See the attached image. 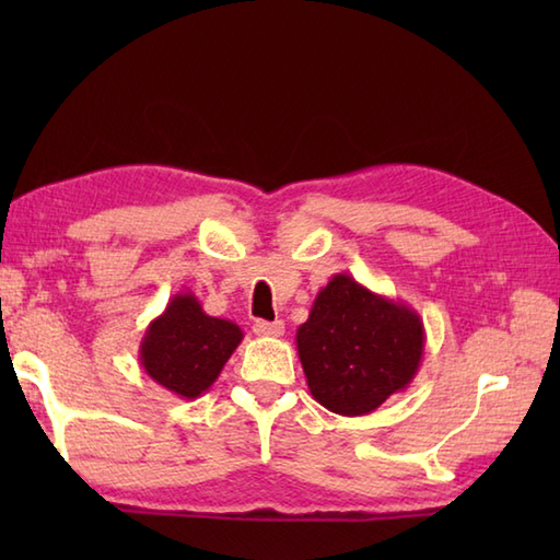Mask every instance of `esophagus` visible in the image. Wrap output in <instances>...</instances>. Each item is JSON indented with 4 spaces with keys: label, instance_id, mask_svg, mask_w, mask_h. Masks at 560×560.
Segmentation results:
<instances>
[{
    "label": "esophagus",
    "instance_id": "34e87169",
    "mask_svg": "<svg viewBox=\"0 0 560 560\" xmlns=\"http://www.w3.org/2000/svg\"><path fill=\"white\" fill-rule=\"evenodd\" d=\"M253 331L257 337H281L283 335V323L281 319H273V323H267V319H257L253 325Z\"/></svg>",
    "mask_w": 560,
    "mask_h": 560
}]
</instances>
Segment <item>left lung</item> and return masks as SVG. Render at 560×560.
I'll list each match as a JSON object with an SVG mask.
<instances>
[{"instance_id":"obj_1","label":"left lung","mask_w":560,"mask_h":560,"mask_svg":"<svg viewBox=\"0 0 560 560\" xmlns=\"http://www.w3.org/2000/svg\"><path fill=\"white\" fill-rule=\"evenodd\" d=\"M425 329L401 301L373 293L349 273H335L315 295L295 331L307 389L341 416L373 413L404 392L423 359Z\"/></svg>"}]
</instances>
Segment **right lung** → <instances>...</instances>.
<instances>
[{"label": "right lung", "instance_id": "1", "mask_svg": "<svg viewBox=\"0 0 560 560\" xmlns=\"http://www.w3.org/2000/svg\"><path fill=\"white\" fill-rule=\"evenodd\" d=\"M243 329L231 319L205 313L192 293H177L151 319L139 343V363L147 375L180 399H197L217 383Z\"/></svg>", "mask_w": 560, "mask_h": 560}]
</instances>
